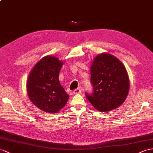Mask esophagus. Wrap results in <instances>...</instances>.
Listing matches in <instances>:
<instances>
[{
  "label": "esophagus",
  "mask_w": 153,
  "mask_h": 153,
  "mask_svg": "<svg viewBox=\"0 0 153 153\" xmlns=\"http://www.w3.org/2000/svg\"><path fill=\"white\" fill-rule=\"evenodd\" d=\"M73 92H74V94H80L81 92V90L80 88H77V89L74 90Z\"/></svg>",
  "instance_id": "34e87169"
}]
</instances>
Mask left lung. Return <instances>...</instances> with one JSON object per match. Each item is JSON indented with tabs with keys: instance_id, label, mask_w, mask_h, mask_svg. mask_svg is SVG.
Wrapping results in <instances>:
<instances>
[{
	"instance_id": "obj_1",
	"label": "left lung",
	"mask_w": 153,
	"mask_h": 153,
	"mask_svg": "<svg viewBox=\"0 0 153 153\" xmlns=\"http://www.w3.org/2000/svg\"><path fill=\"white\" fill-rule=\"evenodd\" d=\"M91 75L94 92L86 96L97 111L109 112L123 103L130 81L126 68L118 59L108 53L97 55L92 62Z\"/></svg>"
}]
</instances>
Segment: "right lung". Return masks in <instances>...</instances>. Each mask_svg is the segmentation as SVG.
Returning a JSON list of instances; mask_svg holds the SVG:
<instances>
[{
	"label": "right lung",
	"instance_id": "right-lung-1",
	"mask_svg": "<svg viewBox=\"0 0 153 153\" xmlns=\"http://www.w3.org/2000/svg\"><path fill=\"white\" fill-rule=\"evenodd\" d=\"M64 62L55 56L41 59L31 70L26 83L29 99L40 110L55 114L67 103L69 95L59 80Z\"/></svg>",
	"mask_w": 153,
	"mask_h": 153
}]
</instances>
